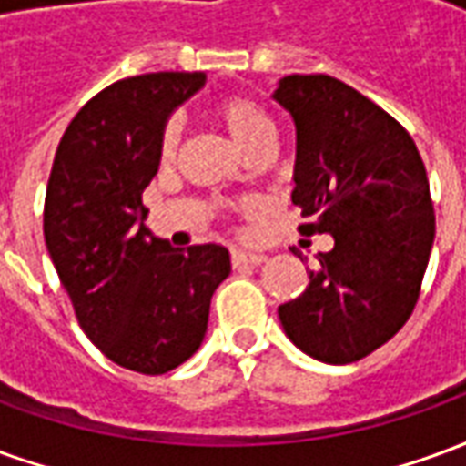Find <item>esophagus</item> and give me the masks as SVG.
Segmentation results:
<instances>
[{
    "instance_id": "34e87169",
    "label": "esophagus",
    "mask_w": 466,
    "mask_h": 466,
    "mask_svg": "<svg viewBox=\"0 0 466 466\" xmlns=\"http://www.w3.org/2000/svg\"><path fill=\"white\" fill-rule=\"evenodd\" d=\"M267 257L257 252H242V249H234L232 252V264L234 267H242V264H262Z\"/></svg>"
}]
</instances>
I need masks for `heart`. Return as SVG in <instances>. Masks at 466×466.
<instances>
[{
	"label": "heart",
	"instance_id": "obj_1",
	"mask_svg": "<svg viewBox=\"0 0 466 466\" xmlns=\"http://www.w3.org/2000/svg\"><path fill=\"white\" fill-rule=\"evenodd\" d=\"M212 112L214 119L222 124L227 134L249 157L272 149L274 139H277V124H274L272 115L257 99L247 95H227L214 105ZM177 147H179V127L169 122L162 129V139H159V159L172 162ZM217 207L219 209L232 207V209H242V212H254L257 202L252 197H244V199H237V202H217Z\"/></svg>",
	"mask_w": 466,
	"mask_h": 466
}]
</instances>
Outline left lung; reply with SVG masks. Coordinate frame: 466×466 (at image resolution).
I'll use <instances>...</instances> for the list:
<instances>
[{
    "instance_id": "left-lung-1",
    "label": "left lung",
    "mask_w": 466,
    "mask_h": 466,
    "mask_svg": "<svg viewBox=\"0 0 466 466\" xmlns=\"http://www.w3.org/2000/svg\"><path fill=\"white\" fill-rule=\"evenodd\" d=\"M274 99L297 127L299 234L334 239L279 322L314 360L350 364L390 342L420 299L434 242L427 169L410 132L334 76H284Z\"/></svg>"
}]
</instances>
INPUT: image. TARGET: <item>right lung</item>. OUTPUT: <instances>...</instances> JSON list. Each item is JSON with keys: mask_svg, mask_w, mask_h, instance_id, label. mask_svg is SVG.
Segmentation results:
<instances>
[{"mask_svg": "<svg viewBox=\"0 0 466 466\" xmlns=\"http://www.w3.org/2000/svg\"><path fill=\"white\" fill-rule=\"evenodd\" d=\"M202 85V72H154L102 89L66 127L46 184L45 242L76 322L106 360L139 374L199 350L232 269L219 244L182 252L144 227L164 122Z\"/></svg>", "mask_w": 466, "mask_h": 466, "instance_id": "right-lung-1", "label": "right lung"}]
</instances>
